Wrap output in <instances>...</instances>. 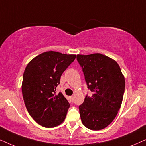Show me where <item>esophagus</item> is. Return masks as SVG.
Listing matches in <instances>:
<instances>
[{
    "label": "esophagus",
    "instance_id": "obj_1",
    "mask_svg": "<svg viewBox=\"0 0 146 146\" xmlns=\"http://www.w3.org/2000/svg\"><path fill=\"white\" fill-rule=\"evenodd\" d=\"M70 99H71V100L72 101H74V96H70Z\"/></svg>",
    "mask_w": 146,
    "mask_h": 146
}]
</instances>
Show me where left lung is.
<instances>
[{"label":"left lung","mask_w":146,"mask_h":146,"mask_svg":"<svg viewBox=\"0 0 146 146\" xmlns=\"http://www.w3.org/2000/svg\"><path fill=\"white\" fill-rule=\"evenodd\" d=\"M88 88L92 92L79 106L82 122L92 130H100L112 122L120 108L125 78L114 60L99 53L77 55Z\"/></svg>","instance_id":"left-lung-1"}]
</instances>
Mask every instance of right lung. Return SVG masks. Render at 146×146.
I'll return each mask as SVG.
<instances>
[{
    "instance_id": "obj_1",
    "label": "right lung",
    "mask_w": 146,
    "mask_h": 146,
    "mask_svg": "<svg viewBox=\"0 0 146 146\" xmlns=\"http://www.w3.org/2000/svg\"><path fill=\"white\" fill-rule=\"evenodd\" d=\"M76 57L46 52L34 58L26 67L22 83L24 102L31 116L42 126L54 127L64 121L69 102L56 91L62 74Z\"/></svg>"
}]
</instances>
